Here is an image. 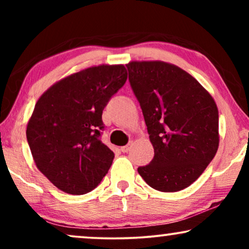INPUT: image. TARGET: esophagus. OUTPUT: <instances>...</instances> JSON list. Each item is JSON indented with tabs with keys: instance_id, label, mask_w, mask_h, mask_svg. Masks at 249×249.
I'll list each match as a JSON object with an SVG mask.
<instances>
[{
	"instance_id": "1",
	"label": "esophagus",
	"mask_w": 249,
	"mask_h": 249,
	"mask_svg": "<svg viewBox=\"0 0 249 249\" xmlns=\"http://www.w3.org/2000/svg\"><path fill=\"white\" fill-rule=\"evenodd\" d=\"M129 151H130V145H125V146H122V147H121L122 153H128Z\"/></svg>"
}]
</instances>
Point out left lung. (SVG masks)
I'll list each match as a JSON object with an SVG mask.
<instances>
[{
    "label": "left lung",
    "mask_w": 249,
    "mask_h": 249,
    "mask_svg": "<svg viewBox=\"0 0 249 249\" xmlns=\"http://www.w3.org/2000/svg\"><path fill=\"white\" fill-rule=\"evenodd\" d=\"M125 67L154 147V158L138 173L160 192L185 189L219 147L215 102L195 78L173 64L144 61Z\"/></svg>",
    "instance_id": "1"
}]
</instances>
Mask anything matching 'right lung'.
I'll list each match as a JSON object with an SVG mask.
<instances>
[{"instance_id":"add662e5","label":"right lung","mask_w":249,"mask_h":249,"mask_svg":"<svg viewBox=\"0 0 249 249\" xmlns=\"http://www.w3.org/2000/svg\"><path fill=\"white\" fill-rule=\"evenodd\" d=\"M124 66H98L60 80L37 101L27 141L40 172L64 193L83 195L100 185L114 159L101 141L102 113L124 86Z\"/></svg>"}]
</instances>
